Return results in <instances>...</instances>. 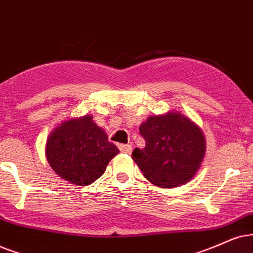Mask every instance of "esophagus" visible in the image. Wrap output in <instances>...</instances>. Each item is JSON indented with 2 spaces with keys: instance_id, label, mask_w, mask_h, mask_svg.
<instances>
[{
  "instance_id": "34e87169",
  "label": "esophagus",
  "mask_w": 253,
  "mask_h": 253,
  "mask_svg": "<svg viewBox=\"0 0 253 253\" xmlns=\"http://www.w3.org/2000/svg\"><path fill=\"white\" fill-rule=\"evenodd\" d=\"M119 149L121 153H125V154H130V152H132V147L129 145H119Z\"/></svg>"
}]
</instances>
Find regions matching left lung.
I'll list each match as a JSON object with an SVG mask.
<instances>
[{
    "label": "left lung",
    "mask_w": 253,
    "mask_h": 253,
    "mask_svg": "<svg viewBox=\"0 0 253 253\" xmlns=\"http://www.w3.org/2000/svg\"><path fill=\"white\" fill-rule=\"evenodd\" d=\"M143 149L135 148L132 159L150 183L171 188L193 178L206 154L201 129L177 112L149 117L139 129Z\"/></svg>",
    "instance_id": "1"
}]
</instances>
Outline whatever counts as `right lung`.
I'll list each match as a JSON object with an SVG mask.
<instances>
[{"label":"right lung","instance_id":"obj_1","mask_svg":"<svg viewBox=\"0 0 253 253\" xmlns=\"http://www.w3.org/2000/svg\"><path fill=\"white\" fill-rule=\"evenodd\" d=\"M119 149L85 116L65 121L50 134L46 158L57 175L77 185L93 183Z\"/></svg>","mask_w":253,"mask_h":253}]
</instances>
